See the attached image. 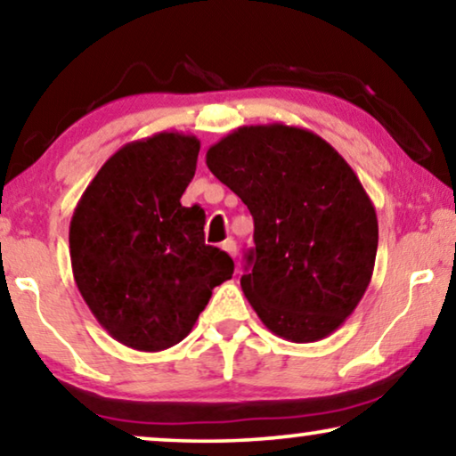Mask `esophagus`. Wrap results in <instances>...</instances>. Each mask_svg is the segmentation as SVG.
Returning a JSON list of instances; mask_svg holds the SVG:
<instances>
[{
    "mask_svg": "<svg viewBox=\"0 0 456 456\" xmlns=\"http://www.w3.org/2000/svg\"><path fill=\"white\" fill-rule=\"evenodd\" d=\"M222 248H224V251H226L228 255H230V257H236V253H239V248H236V242L232 240V239H228V240H224L222 242Z\"/></svg>",
    "mask_w": 456,
    "mask_h": 456,
    "instance_id": "obj_1",
    "label": "esophagus"
}]
</instances>
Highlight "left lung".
I'll return each instance as SVG.
<instances>
[{
	"label": "left lung",
	"instance_id": "1",
	"mask_svg": "<svg viewBox=\"0 0 456 456\" xmlns=\"http://www.w3.org/2000/svg\"><path fill=\"white\" fill-rule=\"evenodd\" d=\"M205 164L253 216L240 286L264 326L298 345L338 330L378 251L376 208L353 167L322 136L280 122L232 130Z\"/></svg>",
	"mask_w": 456,
	"mask_h": 456
}]
</instances>
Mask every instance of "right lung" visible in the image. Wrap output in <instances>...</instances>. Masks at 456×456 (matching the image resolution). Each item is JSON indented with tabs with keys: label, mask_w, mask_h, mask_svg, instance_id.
<instances>
[{
	"label": "right lung",
	"mask_w": 456,
	"mask_h": 456,
	"mask_svg": "<svg viewBox=\"0 0 456 456\" xmlns=\"http://www.w3.org/2000/svg\"><path fill=\"white\" fill-rule=\"evenodd\" d=\"M201 142L158 133L126 142L86 186L70 220V261L91 314L134 351L186 338L234 261L205 245V214L183 208Z\"/></svg>",
	"instance_id": "1"
}]
</instances>
